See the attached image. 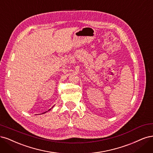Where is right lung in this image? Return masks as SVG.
Returning <instances> with one entry per match:
<instances>
[{
  "mask_svg": "<svg viewBox=\"0 0 153 153\" xmlns=\"http://www.w3.org/2000/svg\"><path fill=\"white\" fill-rule=\"evenodd\" d=\"M45 112H44V113H45Z\"/></svg>",
  "mask_w": 153,
  "mask_h": 153,
  "instance_id": "add662e5",
  "label": "right lung"
}]
</instances>
